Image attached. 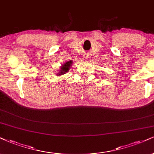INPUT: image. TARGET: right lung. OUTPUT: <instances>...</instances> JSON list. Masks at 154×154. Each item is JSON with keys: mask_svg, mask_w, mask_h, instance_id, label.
I'll return each mask as SVG.
<instances>
[{"mask_svg": "<svg viewBox=\"0 0 154 154\" xmlns=\"http://www.w3.org/2000/svg\"><path fill=\"white\" fill-rule=\"evenodd\" d=\"M71 64H72V61L66 62V63L64 64V65L61 68H60V69H61V71H60L58 74H59V75H63V74L65 73L66 72H67L68 70H69L68 68H70V66H71Z\"/></svg>", "mask_w": 154, "mask_h": 154, "instance_id": "obj_1", "label": "right lung"}]
</instances>
